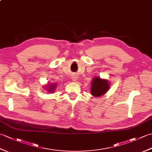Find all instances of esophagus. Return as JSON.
<instances>
[{"instance_id":"34e87169","label":"esophagus","mask_w":152,"mask_h":152,"mask_svg":"<svg viewBox=\"0 0 152 152\" xmlns=\"http://www.w3.org/2000/svg\"><path fill=\"white\" fill-rule=\"evenodd\" d=\"M72 78V80H73L74 82H75V81H76V80H77V77H76V76H73Z\"/></svg>"}]
</instances>
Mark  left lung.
Segmentation results:
<instances>
[{
	"label": "left lung",
	"instance_id": "8db88e82",
	"mask_svg": "<svg viewBox=\"0 0 152 152\" xmlns=\"http://www.w3.org/2000/svg\"><path fill=\"white\" fill-rule=\"evenodd\" d=\"M110 83L106 79H102L99 76L94 77L91 80V94L95 97H99L105 93L110 89Z\"/></svg>",
	"mask_w": 152,
	"mask_h": 152
}]
</instances>
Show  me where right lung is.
I'll use <instances>...</instances> for the list:
<instances>
[{"label": "right lung", "mask_w": 152, "mask_h": 152, "mask_svg": "<svg viewBox=\"0 0 152 152\" xmlns=\"http://www.w3.org/2000/svg\"><path fill=\"white\" fill-rule=\"evenodd\" d=\"M57 86V84L56 83H48V84H46L44 87V88L48 93H53L55 92V91H56Z\"/></svg>", "instance_id": "obj_1"}]
</instances>
